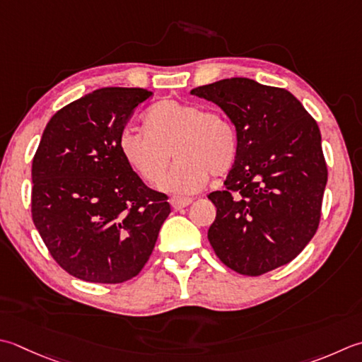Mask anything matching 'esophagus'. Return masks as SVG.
I'll return each mask as SVG.
<instances>
[{
    "label": "esophagus",
    "instance_id": "34e87169",
    "mask_svg": "<svg viewBox=\"0 0 362 362\" xmlns=\"http://www.w3.org/2000/svg\"><path fill=\"white\" fill-rule=\"evenodd\" d=\"M191 202H193V199H191V197H180V196L171 197V205H173L174 210L185 209V207H188Z\"/></svg>",
    "mask_w": 362,
    "mask_h": 362
}]
</instances>
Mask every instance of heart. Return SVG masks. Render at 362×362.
I'll use <instances>...</instances> for the list:
<instances>
[{
	"instance_id": "b5f03b06",
	"label": "heart",
	"mask_w": 362,
	"mask_h": 362,
	"mask_svg": "<svg viewBox=\"0 0 362 362\" xmlns=\"http://www.w3.org/2000/svg\"><path fill=\"white\" fill-rule=\"evenodd\" d=\"M143 125L146 132L122 130L119 151L151 185L163 179L173 151L177 161L160 187L168 193H196L211 174L229 173L235 163L238 144L232 124L216 112H205L201 105L160 102L147 110Z\"/></svg>"
}]
</instances>
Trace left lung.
I'll return each mask as SVG.
<instances>
[{
    "label": "left lung",
    "instance_id": "left-lung-1",
    "mask_svg": "<svg viewBox=\"0 0 362 362\" xmlns=\"http://www.w3.org/2000/svg\"><path fill=\"white\" fill-rule=\"evenodd\" d=\"M191 95L218 105L237 132L226 189L209 194L216 207L211 247L240 274L288 264L320 221L328 171L317 122L288 90L250 78H226Z\"/></svg>",
    "mask_w": 362,
    "mask_h": 362
}]
</instances>
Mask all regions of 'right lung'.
Returning <instances> with one entry per match:
<instances>
[{
  "mask_svg": "<svg viewBox=\"0 0 362 362\" xmlns=\"http://www.w3.org/2000/svg\"><path fill=\"white\" fill-rule=\"evenodd\" d=\"M141 88H102L49 119L33 160V221L58 264L78 279L117 284L151 257L171 207L119 151Z\"/></svg>",
  "mask_w": 362,
  "mask_h": 362,
  "instance_id": "add662e5",
  "label": "right lung"
}]
</instances>
